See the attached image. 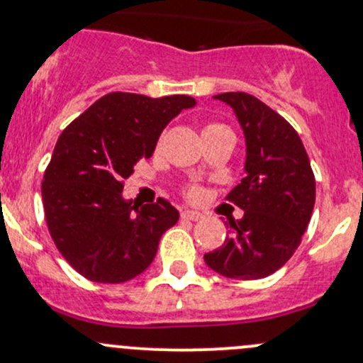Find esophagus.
Listing matches in <instances>:
<instances>
[{"mask_svg":"<svg viewBox=\"0 0 363 363\" xmlns=\"http://www.w3.org/2000/svg\"><path fill=\"white\" fill-rule=\"evenodd\" d=\"M181 217H182V218H186V220H193V222H196V220H201V218H203V213H200V212H194V210H182V212H181Z\"/></svg>","mask_w":363,"mask_h":363,"instance_id":"1","label":"esophagus"}]
</instances>
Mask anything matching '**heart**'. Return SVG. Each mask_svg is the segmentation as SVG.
<instances>
[{
    "label": "heart",
    "mask_w": 363,
    "mask_h": 363,
    "mask_svg": "<svg viewBox=\"0 0 363 363\" xmlns=\"http://www.w3.org/2000/svg\"><path fill=\"white\" fill-rule=\"evenodd\" d=\"M220 127H225V125H222V123H206L205 127H203V133H206V130H213V129H220ZM198 193H200V191H198L196 188H193L189 191V196L191 198H194V196H198Z\"/></svg>",
    "instance_id": "b5f03b06"
}]
</instances>
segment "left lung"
<instances>
[{
  "mask_svg": "<svg viewBox=\"0 0 363 363\" xmlns=\"http://www.w3.org/2000/svg\"><path fill=\"white\" fill-rule=\"evenodd\" d=\"M213 98L234 110L245 133L246 175L227 194L245 215L229 220V238L203 258L220 276L253 281L281 269L300 246L315 205V177L300 136L277 111L241 91Z\"/></svg>",
  "mask_w": 363,
  "mask_h": 363,
  "instance_id": "8db88e82",
  "label": "left lung"
}]
</instances>
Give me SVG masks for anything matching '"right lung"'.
Returning <instances> with one entry per match:
<instances>
[{"mask_svg":"<svg viewBox=\"0 0 363 363\" xmlns=\"http://www.w3.org/2000/svg\"><path fill=\"white\" fill-rule=\"evenodd\" d=\"M186 94L148 98L108 93L60 134L41 193L46 224L58 252L81 276L118 284L148 269L162 234L179 220L167 200L139 206L123 200V181L150 158Z\"/></svg>","mask_w":363,"mask_h":363,"instance_id":"right-lung-1","label":"right lung"}]
</instances>
